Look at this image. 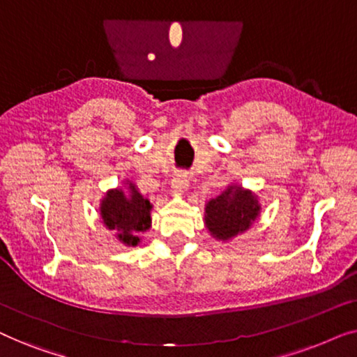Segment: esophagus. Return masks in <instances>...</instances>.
Returning a JSON list of instances; mask_svg holds the SVG:
<instances>
[{"instance_id":"34e87169","label":"esophagus","mask_w":357,"mask_h":357,"mask_svg":"<svg viewBox=\"0 0 357 357\" xmlns=\"http://www.w3.org/2000/svg\"><path fill=\"white\" fill-rule=\"evenodd\" d=\"M188 182H190L188 172H185V170H178V172L175 174V177L172 178L174 192H177V193L185 192V190L188 188Z\"/></svg>"}]
</instances>
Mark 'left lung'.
I'll return each mask as SVG.
<instances>
[{
    "mask_svg": "<svg viewBox=\"0 0 357 357\" xmlns=\"http://www.w3.org/2000/svg\"><path fill=\"white\" fill-rule=\"evenodd\" d=\"M260 211L257 198L241 187L226 192L206 204V227L214 237L227 241L250 227Z\"/></svg>",
    "mask_w": 357,
    "mask_h": 357,
    "instance_id": "obj_1",
    "label": "left lung"
}]
</instances>
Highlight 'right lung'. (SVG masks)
Segmentation results:
<instances>
[{
  "mask_svg": "<svg viewBox=\"0 0 357 357\" xmlns=\"http://www.w3.org/2000/svg\"><path fill=\"white\" fill-rule=\"evenodd\" d=\"M100 214L105 226L110 231H116V236L126 245H138V234L151 227V203L141 197L131 183L130 197L121 190L107 193Z\"/></svg>",
  "mask_w": 357,
  "mask_h": 357,
  "instance_id": "obj_1",
  "label": "right lung"
}]
</instances>
